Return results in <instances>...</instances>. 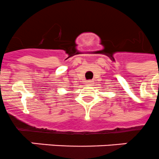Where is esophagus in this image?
Segmentation results:
<instances>
[{"label": "esophagus", "mask_w": 159, "mask_h": 159, "mask_svg": "<svg viewBox=\"0 0 159 159\" xmlns=\"http://www.w3.org/2000/svg\"><path fill=\"white\" fill-rule=\"evenodd\" d=\"M86 86H91V85H92V81H87V82H86Z\"/></svg>", "instance_id": "1"}]
</instances>
